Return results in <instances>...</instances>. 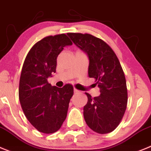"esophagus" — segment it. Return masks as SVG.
<instances>
[{
	"label": "esophagus",
	"instance_id": "34e87169",
	"mask_svg": "<svg viewBox=\"0 0 151 151\" xmlns=\"http://www.w3.org/2000/svg\"><path fill=\"white\" fill-rule=\"evenodd\" d=\"M74 93H78V92H80V91H79L78 89H74Z\"/></svg>",
	"mask_w": 151,
	"mask_h": 151
}]
</instances>
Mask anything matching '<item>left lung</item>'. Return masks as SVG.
<instances>
[{
  "mask_svg": "<svg viewBox=\"0 0 151 151\" xmlns=\"http://www.w3.org/2000/svg\"><path fill=\"white\" fill-rule=\"evenodd\" d=\"M72 41L88 55V74L96 80L101 95L87 96L83 116L89 128L99 134L111 132L123 119L127 105L124 72L114 50L101 39L89 34L68 33Z\"/></svg>",
  "mask_w": 151,
  "mask_h": 151,
  "instance_id": "8db88e82",
  "label": "left lung"
}]
</instances>
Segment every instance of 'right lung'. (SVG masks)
<instances>
[{
	"instance_id": "right-lung-1",
	"label": "right lung",
	"mask_w": 151,
	"mask_h": 151,
	"mask_svg": "<svg viewBox=\"0 0 151 151\" xmlns=\"http://www.w3.org/2000/svg\"><path fill=\"white\" fill-rule=\"evenodd\" d=\"M71 44L65 34L46 37L32 47L23 64L19 87L20 104L28 121L40 132H55L67 116L73 86H52L47 78L55 72L58 55Z\"/></svg>"
}]
</instances>
